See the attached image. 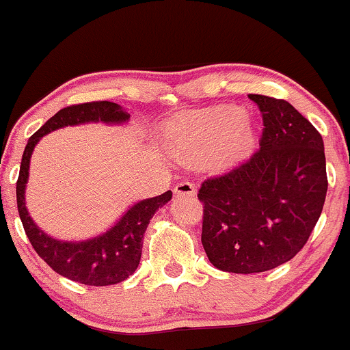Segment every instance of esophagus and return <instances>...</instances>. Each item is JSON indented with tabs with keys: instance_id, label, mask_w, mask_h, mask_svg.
Instances as JSON below:
<instances>
[{
	"instance_id": "34e87169",
	"label": "esophagus",
	"mask_w": 350,
	"mask_h": 350,
	"mask_svg": "<svg viewBox=\"0 0 350 350\" xmlns=\"http://www.w3.org/2000/svg\"><path fill=\"white\" fill-rule=\"evenodd\" d=\"M174 194L176 196H189V198H193V196L196 194V186L193 183H187V181L178 183L174 187Z\"/></svg>"
}]
</instances>
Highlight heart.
<instances>
[{"label": "heart", "instance_id": "1", "mask_svg": "<svg viewBox=\"0 0 350 350\" xmlns=\"http://www.w3.org/2000/svg\"><path fill=\"white\" fill-rule=\"evenodd\" d=\"M166 146L172 157L184 164L234 161L251 148L252 124L237 107L189 111L169 122Z\"/></svg>", "mask_w": 350, "mask_h": 350}]
</instances>
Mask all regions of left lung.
<instances>
[{
  "label": "left lung",
  "mask_w": 350,
  "mask_h": 350,
  "mask_svg": "<svg viewBox=\"0 0 350 350\" xmlns=\"http://www.w3.org/2000/svg\"><path fill=\"white\" fill-rule=\"evenodd\" d=\"M262 114L259 149L206 179L202 234L207 259L234 274L287 262L316 228L327 193L324 141L284 99L249 94Z\"/></svg>",
  "instance_id": "1"
}]
</instances>
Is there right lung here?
Wrapping results in <instances>:
<instances>
[{
  "mask_svg": "<svg viewBox=\"0 0 350 350\" xmlns=\"http://www.w3.org/2000/svg\"><path fill=\"white\" fill-rule=\"evenodd\" d=\"M128 119L129 114L111 101H93L63 107L29 137L23 152L16 183V202L26 236L38 256L53 271L84 286H111L126 281L136 271L139 266L144 232L149 221L159 207L171 201L172 193L166 191L156 198L136 202L109 231L101 236L81 243H63L41 231L26 209L25 189L29 176V159L38 141L55 129L98 121L106 124H119Z\"/></svg>",
  "mask_w": 350,
  "mask_h": 350,
  "instance_id": "1",
  "label": "right lung"
}]
</instances>
